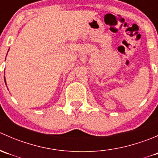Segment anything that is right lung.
Listing matches in <instances>:
<instances>
[{"label": "right lung", "mask_w": 158, "mask_h": 158, "mask_svg": "<svg viewBox=\"0 0 158 158\" xmlns=\"http://www.w3.org/2000/svg\"><path fill=\"white\" fill-rule=\"evenodd\" d=\"M4 80H5V79H4Z\"/></svg>", "instance_id": "add662e5"}]
</instances>
